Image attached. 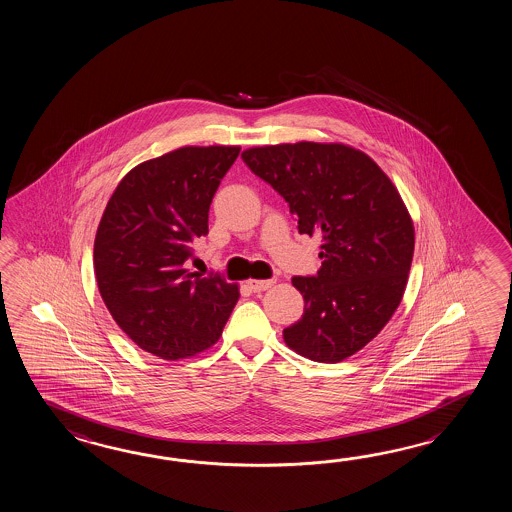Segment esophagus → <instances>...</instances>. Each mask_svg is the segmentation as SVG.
<instances>
[{"instance_id": "1", "label": "esophagus", "mask_w": 512, "mask_h": 512, "mask_svg": "<svg viewBox=\"0 0 512 512\" xmlns=\"http://www.w3.org/2000/svg\"><path fill=\"white\" fill-rule=\"evenodd\" d=\"M274 280H251L249 282V289L254 293H261V291H267L269 287H272Z\"/></svg>"}]
</instances>
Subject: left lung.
I'll list each match as a JSON object with an SVG mask.
<instances>
[{
    "label": "left lung",
    "mask_w": 512,
    "mask_h": 512,
    "mask_svg": "<svg viewBox=\"0 0 512 512\" xmlns=\"http://www.w3.org/2000/svg\"><path fill=\"white\" fill-rule=\"evenodd\" d=\"M280 194L300 234L322 238L315 276H294L304 315L283 329L298 355L335 364L381 333L401 304L414 223L388 175L344 144L296 142L241 153Z\"/></svg>",
    "instance_id": "obj_1"
}]
</instances>
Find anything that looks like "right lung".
Wrapping results in <instances>:
<instances>
[{
	"mask_svg": "<svg viewBox=\"0 0 512 512\" xmlns=\"http://www.w3.org/2000/svg\"><path fill=\"white\" fill-rule=\"evenodd\" d=\"M238 146H185L135 166L115 188L95 238L98 291L120 329L161 359L218 342L240 293L218 272L186 269Z\"/></svg>",
	"mask_w": 512,
	"mask_h": 512,
	"instance_id": "1",
	"label": "right lung"
}]
</instances>
